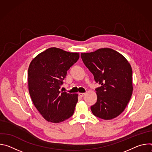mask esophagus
I'll return each mask as SVG.
<instances>
[{
  "label": "esophagus",
  "mask_w": 152,
  "mask_h": 152,
  "mask_svg": "<svg viewBox=\"0 0 152 152\" xmlns=\"http://www.w3.org/2000/svg\"><path fill=\"white\" fill-rule=\"evenodd\" d=\"M85 93H79V95L80 96V97H83L84 96H85Z\"/></svg>",
  "instance_id": "esophagus-1"
}]
</instances>
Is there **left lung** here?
<instances>
[{
	"instance_id": "obj_1",
	"label": "left lung",
	"mask_w": 152,
	"mask_h": 152,
	"mask_svg": "<svg viewBox=\"0 0 152 152\" xmlns=\"http://www.w3.org/2000/svg\"><path fill=\"white\" fill-rule=\"evenodd\" d=\"M81 58L101 86L96 88L97 102L91 106L93 114L111 120L124 110L132 94V70L127 60L109 48L82 53Z\"/></svg>"
}]
</instances>
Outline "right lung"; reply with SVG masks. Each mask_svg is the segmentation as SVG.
<instances>
[{"mask_svg":"<svg viewBox=\"0 0 152 152\" xmlns=\"http://www.w3.org/2000/svg\"><path fill=\"white\" fill-rule=\"evenodd\" d=\"M79 58V53L51 48L38 54L28 69V88L34 104L48 121L58 123L71 117L77 94L60 91L67 70Z\"/></svg>","mask_w":152,"mask_h":152,"instance_id":"right-lung-1","label":"right lung"}]
</instances>
